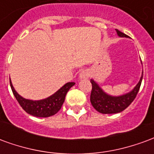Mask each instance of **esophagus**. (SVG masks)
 <instances>
[{"instance_id": "esophagus-1", "label": "esophagus", "mask_w": 154, "mask_h": 154, "mask_svg": "<svg viewBox=\"0 0 154 154\" xmlns=\"http://www.w3.org/2000/svg\"><path fill=\"white\" fill-rule=\"evenodd\" d=\"M89 77V72L87 70H83L79 74V78L80 79H85V78H87Z\"/></svg>"}]
</instances>
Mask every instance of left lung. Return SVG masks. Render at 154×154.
<instances>
[{"label":"left lung","mask_w":154,"mask_h":154,"mask_svg":"<svg viewBox=\"0 0 154 154\" xmlns=\"http://www.w3.org/2000/svg\"><path fill=\"white\" fill-rule=\"evenodd\" d=\"M117 35L121 38H128V36L124 33L116 29ZM143 73L139 79V82L132 91L128 93L121 96H111L105 92L102 88L98 85L96 81L91 79V83L92 85V90L91 92V103L96 110L102 114H116L125 110L129 106L139 92V87L143 79Z\"/></svg>","instance_id":"left-lung-1"}]
</instances>
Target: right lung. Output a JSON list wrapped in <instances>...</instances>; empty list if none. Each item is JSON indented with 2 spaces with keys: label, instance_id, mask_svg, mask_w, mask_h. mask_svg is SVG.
I'll return each mask as SVG.
<instances>
[{
  "label": "right lung",
  "instance_id": "obj_1",
  "mask_svg": "<svg viewBox=\"0 0 154 154\" xmlns=\"http://www.w3.org/2000/svg\"><path fill=\"white\" fill-rule=\"evenodd\" d=\"M10 83H11L12 92L25 112L35 117H41V118L49 117L57 113L63 104L67 91L71 87L75 85V82H67L50 97L43 100H33L25 99L20 95H19L12 85L11 78H10Z\"/></svg>",
  "mask_w": 154,
  "mask_h": 154
}]
</instances>
